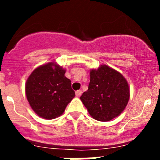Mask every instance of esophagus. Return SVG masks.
I'll use <instances>...</instances> for the list:
<instances>
[{
    "instance_id": "esophagus-1",
    "label": "esophagus",
    "mask_w": 160,
    "mask_h": 160,
    "mask_svg": "<svg viewBox=\"0 0 160 160\" xmlns=\"http://www.w3.org/2000/svg\"><path fill=\"white\" fill-rule=\"evenodd\" d=\"M82 90H77V91H76L75 92V94H76V96H77V97H80V96L82 95Z\"/></svg>"
}]
</instances>
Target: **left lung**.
<instances>
[{
  "label": "left lung",
  "instance_id": "8db88e82",
  "mask_svg": "<svg viewBox=\"0 0 160 160\" xmlns=\"http://www.w3.org/2000/svg\"><path fill=\"white\" fill-rule=\"evenodd\" d=\"M87 91L80 99L90 116L107 122L118 116L128 105L130 89L128 81L117 70L107 65L90 70Z\"/></svg>",
  "mask_w": 160,
  "mask_h": 160
}]
</instances>
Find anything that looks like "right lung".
I'll use <instances>...</instances> for the list:
<instances>
[{
	"label": "right lung",
	"mask_w": 160,
	"mask_h": 160,
	"mask_svg": "<svg viewBox=\"0 0 160 160\" xmlns=\"http://www.w3.org/2000/svg\"><path fill=\"white\" fill-rule=\"evenodd\" d=\"M66 70L54 62L36 68L25 83V94L32 111L38 116L53 119L63 114L75 93Z\"/></svg>",
	"instance_id": "right-lung-1"
}]
</instances>
